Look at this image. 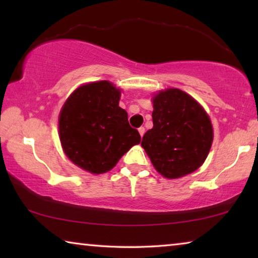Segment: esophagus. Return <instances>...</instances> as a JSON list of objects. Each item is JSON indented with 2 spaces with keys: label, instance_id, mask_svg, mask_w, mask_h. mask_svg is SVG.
I'll use <instances>...</instances> for the list:
<instances>
[{
  "label": "esophagus",
  "instance_id": "obj_1",
  "mask_svg": "<svg viewBox=\"0 0 258 258\" xmlns=\"http://www.w3.org/2000/svg\"><path fill=\"white\" fill-rule=\"evenodd\" d=\"M145 132H146L145 127H140L139 128V133H140V135H141V138L143 137V135H145Z\"/></svg>",
  "mask_w": 258,
  "mask_h": 258
}]
</instances>
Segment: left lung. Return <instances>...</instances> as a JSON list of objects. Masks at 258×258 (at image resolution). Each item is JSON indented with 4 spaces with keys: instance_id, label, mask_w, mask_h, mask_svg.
Returning a JSON list of instances; mask_svg holds the SVG:
<instances>
[{
    "instance_id": "1",
    "label": "left lung",
    "mask_w": 258,
    "mask_h": 258,
    "mask_svg": "<svg viewBox=\"0 0 258 258\" xmlns=\"http://www.w3.org/2000/svg\"><path fill=\"white\" fill-rule=\"evenodd\" d=\"M154 127L141 146L156 171L178 178L198 169L213 143V126L205 109L178 89L160 91L152 98Z\"/></svg>"
}]
</instances>
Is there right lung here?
I'll return each mask as SVG.
<instances>
[{
  "label": "right lung",
  "instance_id": "1",
  "mask_svg": "<svg viewBox=\"0 0 258 258\" xmlns=\"http://www.w3.org/2000/svg\"><path fill=\"white\" fill-rule=\"evenodd\" d=\"M120 90L108 81L84 84L64 102L59 138L64 154L92 174L110 171L121 156L141 141L119 104Z\"/></svg>",
  "mask_w": 258,
  "mask_h": 258
}]
</instances>
